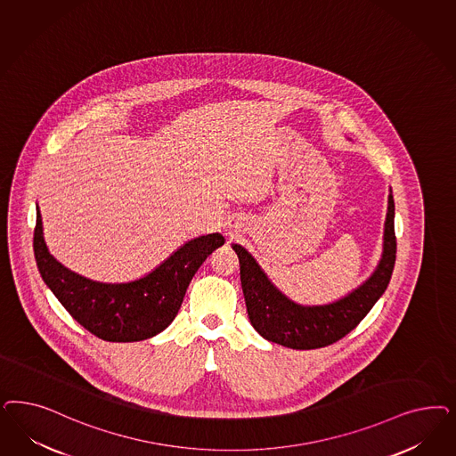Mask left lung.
Returning a JSON list of instances; mask_svg holds the SVG:
<instances>
[{
	"instance_id": "left-lung-1",
	"label": "left lung",
	"mask_w": 456,
	"mask_h": 456,
	"mask_svg": "<svg viewBox=\"0 0 456 456\" xmlns=\"http://www.w3.org/2000/svg\"><path fill=\"white\" fill-rule=\"evenodd\" d=\"M232 248L240 260V280L253 329L266 340L290 349L325 347L355 329L389 285L396 262L393 191L387 196L379 264L368 280L336 302L322 305L297 304L280 292L250 251L238 243H233Z\"/></svg>"
}]
</instances>
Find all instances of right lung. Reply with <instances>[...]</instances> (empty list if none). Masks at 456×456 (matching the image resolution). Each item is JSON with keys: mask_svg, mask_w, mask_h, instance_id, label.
<instances>
[{"mask_svg": "<svg viewBox=\"0 0 456 456\" xmlns=\"http://www.w3.org/2000/svg\"><path fill=\"white\" fill-rule=\"evenodd\" d=\"M221 245L220 233L198 236L144 277L105 283L75 273L48 251L37 206L33 251L42 279L77 322L109 342H137L162 332L175 321L198 268Z\"/></svg>", "mask_w": 456, "mask_h": 456, "instance_id": "right-lung-1", "label": "right lung"}]
</instances>
